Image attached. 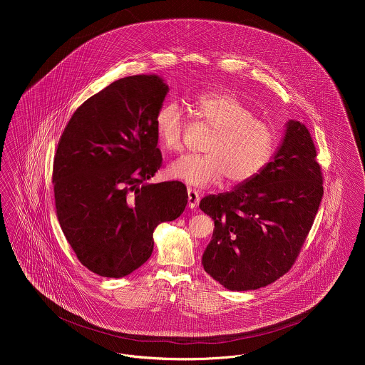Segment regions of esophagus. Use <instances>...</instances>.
I'll return each mask as SVG.
<instances>
[{"label": "esophagus", "mask_w": 365, "mask_h": 365, "mask_svg": "<svg viewBox=\"0 0 365 365\" xmlns=\"http://www.w3.org/2000/svg\"><path fill=\"white\" fill-rule=\"evenodd\" d=\"M200 200H201V197L197 191L188 190V208H197V205L200 204Z\"/></svg>", "instance_id": "obj_1"}]
</instances>
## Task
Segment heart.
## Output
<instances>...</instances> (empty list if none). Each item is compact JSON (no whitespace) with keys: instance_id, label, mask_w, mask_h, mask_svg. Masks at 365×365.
<instances>
[{"instance_id":"heart-1","label":"heart","mask_w":365,"mask_h":365,"mask_svg":"<svg viewBox=\"0 0 365 365\" xmlns=\"http://www.w3.org/2000/svg\"><path fill=\"white\" fill-rule=\"evenodd\" d=\"M194 105L198 118L213 132L204 145L202 156H182L168 165V175L190 187L204 188L222 181L240 185L267 167L277 150V133L271 125L225 91L200 94ZM185 118L181 105L165 101L155 115V130L163 148L182 146Z\"/></svg>"}]
</instances>
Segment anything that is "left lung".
Wrapping results in <instances>:
<instances>
[{"label": "left lung", "instance_id": "8db88e82", "mask_svg": "<svg viewBox=\"0 0 365 365\" xmlns=\"http://www.w3.org/2000/svg\"><path fill=\"white\" fill-rule=\"evenodd\" d=\"M309 130L288 120L282 142L253 180L208 195L200 208L215 222L202 265L230 291L265 287L297 260L323 197Z\"/></svg>", "mask_w": 365, "mask_h": 365}]
</instances>
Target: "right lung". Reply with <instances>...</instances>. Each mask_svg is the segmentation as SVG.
Listing matches in <instances>:
<instances>
[{
  "label": "right lung",
  "instance_id": "1",
  "mask_svg": "<svg viewBox=\"0 0 365 365\" xmlns=\"http://www.w3.org/2000/svg\"><path fill=\"white\" fill-rule=\"evenodd\" d=\"M168 93L156 74L119 78L80 105L53 161L60 227L90 271L122 278L152 256L153 232L187 205L180 181L149 184L161 165L155 115Z\"/></svg>",
  "mask_w": 365,
  "mask_h": 365
}]
</instances>
